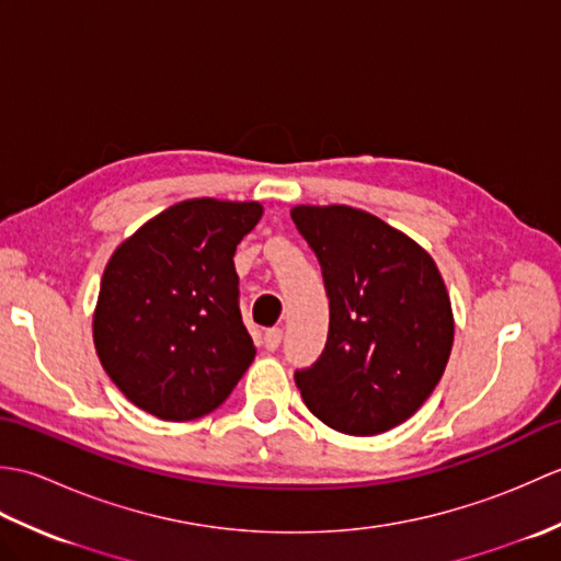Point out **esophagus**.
Segmentation results:
<instances>
[{
    "label": "esophagus",
    "instance_id": "obj_1",
    "mask_svg": "<svg viewBox=\"0 0 561 561\" xmlns=\"http://www.w3.org/2000/svg\"><path fill=\"white\" fill-rule=\"evenodd\" d=\"M262 342H265V350H270V352L277 350L279 342H282V328L265 330V335H262Z\"/></svg>",
    "mask_w": 561,
    "mask_h": 561
}]
</instances>
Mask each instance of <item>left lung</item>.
<instances>
[{
	"instance_id": "8db88e82",
	"label": "left lung",
	"mask_w": 561,
	"mask_h": 561,
	"mask_svg": "<svg viewBox=\"0 0 561 561\" xmlns=\"http://www.w3.org/2000/svg\"><path fill=\"white\" fill-rule=\"evenodd\" d=\"M291 219L330 299L325 350L294 374L306 408L342 434L388 432L422 408L450 356L453 311L436 262L347 205H299Z\"/></svg>"
}]
</instances>
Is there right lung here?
Here are the masks:
<instances>
[{"label": "right lung", "instance_id": "obj_1", "mask_svg": "<svg viewBox=\"0 0 561 561\" xmlns=\"http://www.w3.org/2000/svg\"><path fill=\"white\" fill-rule=\"evenodd\" d=\"M260 217L257 202L185 199L117 245L101 279L93 344L137 408L165 422L197 420L253 364L233 255Z\"/></svg>", "mask_w": 561, "mask_h": 561}]
</instances>
